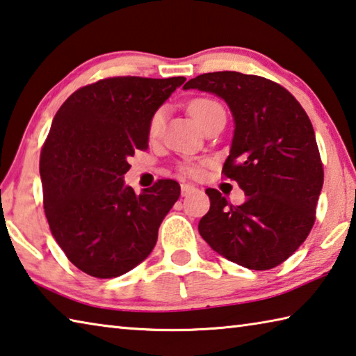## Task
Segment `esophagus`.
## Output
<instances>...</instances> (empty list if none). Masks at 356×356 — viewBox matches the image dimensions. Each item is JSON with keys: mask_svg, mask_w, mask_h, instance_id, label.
Wrapping results in <instances>:
<instances>
[{"mask_svg": "<svg viewBox=\"0 0 356 356\" xmlns=\"http://www.w3.org/2000/svg\"><path fill=\"white\" fill-rule=\"evenodd\" d=\"M180 191H182V196L186 197V196H190L191 193H195L196 188L190 184H182V185H180Z\"/></svg>", "mask_w": 356, "mask_h": 356, "instance_id": "34e87169", "label": "esophagus"}]
</instances>
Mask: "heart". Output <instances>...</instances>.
<instances>
[{"instance_id":"b5f03b06","label":"heart","mask_w":356,"mask_h":356,"mask_svg":"<svg viewBox=\"0 0 356 356\" xmlns=\"http://www.w3.org/2000/svg\"><path fill=\"white\" fill-rule=\"evenodd\" d=\"M188 111H190L193 118H195L200 124V127H202L205 124V121L209 120L213 113L224 111V108L218 101L211 99V98H196L190 102ZM161 126H163V111H157L151 118L149 134L157 135L160 132ZM182 171L186 174V176L197 177V176H200V172H202V166L197 163H188V165L182 166Z\"/></svg>"}]
</instances>
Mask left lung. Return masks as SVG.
Wrapping results in <instances>:
<instances>
[{"label":"left lung","mask_w":356,"mask_h":356,"mask_svg":"<svg viewBox=\"0 0 356 356\" xmlns=\"http://www.w3.org/2000/svg\"><path fill=\"white\" fill-rule=\"evenodd\" d=\"M190 88L227 102L235 131L222 172L245 195L232 205L207 188L210 210L199 234L240 266H279L307 240L324 184L312 121L286 88L261 76L216 71L190 79L184 90Z\"/></svg>","instance_id":"left-lung-1"}]
</instances>
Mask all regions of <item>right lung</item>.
I'll return each instance as SVG.
<instances>
[{"mask_svg":"<svg viewBox=\"0 0 356 356\" xmlns=\"http://www.w3.org/2000/svg\"><path fill=\"white\" fill-rule=\"evenodd\" d=\"M185 77L121 76L82 87L57 111L40 154L51 234L77 269L98 279L147 258L180 196L161 179L137 195L124 185L129 157L147 149L149 122Z\"/></svg>","mask_w":356,"mask_h":356,"instance_id":"1","label":"right lung"}]
</instances>
